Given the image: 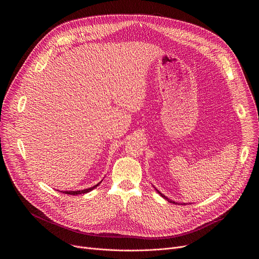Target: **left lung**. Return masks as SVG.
I'll use <instances>...</instances> for the list:
<instances>
[{
    "label": "left lung",
    "instance_id": "1",
    "mask_svg": "<svg viewBox=\"0 0 259 259\" xmlns=\"http://www.w3.org/2000/svg\"><path fill=\"white\" fill-rule=\"evenodd\" d=\"M156 191H157V192H158V193H159V194H160V195H161V196H162V197H163V198H164V199H165V200H167V201H168V202H170V203H172V204H177V203H176V202H174V201H172V200H170V199H168V198H167V197H166V196H165V195H163V194H162V193H160V192H159V191H158V190H157V189H156ZM181 205H187V204H186V203H183V204H181Z\"/></svg>",
    "mask_w": 259,
    "mask_h": 259
}]
</instances>
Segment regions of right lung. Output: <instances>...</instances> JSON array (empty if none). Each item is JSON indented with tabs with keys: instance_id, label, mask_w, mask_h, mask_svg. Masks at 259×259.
<instances>
[{
	"instance_id": "add662e5",
	"label": "right lung",
	"mask_w": 259,
	"mask_h": 259,
	"mask_svg": "<svg viewBox=\"0 0 259 259\" xmlns=\"http://www.w3.org/2000/svg\"><path fill=\"white\" fill-rule=\"evenodd\" d=\"M100 183H101V181L98 182L97 184H95L94 187L89 188V189H86V190H82V191H68V192H63V193H64V194H67V195H72V196H77V195H81V194H86V193L91 192V191L94 190L95 188H97Z\"/></svg>"
}]
</instances>
